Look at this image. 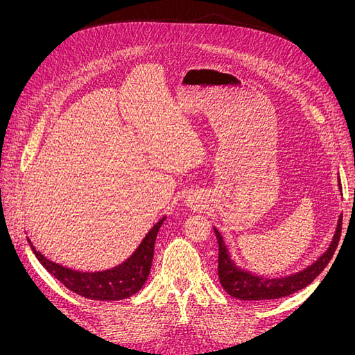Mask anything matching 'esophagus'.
Here are the masks:
<instances>
[{
    "label": "esophagus",
    "mask_w": 355,
    "mask_h": 355,
    "mask_svg": "<svg viewBox=\"0 0 355 355\" xmlns=\"http://www.w3.org/2000/svg\"><path fill=\"white\" fill-rule=\"evenodd\" d=\"M200 201L201 200H200V197L197 194H191V196L187 197V204H188L189 207H194V209L200 206Z\"/></svg>",
    "instance_id": "obj_1"
}]
</instances>
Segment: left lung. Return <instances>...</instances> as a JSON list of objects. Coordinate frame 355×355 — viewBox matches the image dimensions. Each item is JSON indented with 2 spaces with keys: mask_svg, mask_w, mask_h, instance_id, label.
Wrapping results in <instances>:
<instances>
[{
  "mask_svg": "<svg viewBox=\"0 0 355 355\" xmlns=\"http://www.w3.org/2000/svg\"><path fill=\"white\" fill-rule=\"evenodd\" d=\"M339 189L340 180H339ZM342 231V214L338 219L336 231L333 235L329 249L321 254L318 259L306 266L305 270L296 274L287 275L283 278H263L254 275L249 271H244L235 265L231 259L227 245L223 243L220 232L214 228L218 244H219V259H218V275L222 287L228 295L241 300H271L278 297H286L299 290L305 288L308 284L315 280V277L321 274L327 263L330 262L333 253H335Z\"/></svg>",
  "mask_w": 355,
  "mask_h": 355,
  "instance_id": "left-lung-1",
  "label": "left lung"
}]
</instances>
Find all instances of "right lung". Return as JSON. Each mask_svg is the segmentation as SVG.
Listing matches in <instances>:
<instances>
[{
  "mask_svg": "<svg viewBox=\"0 0 355 355\" xmlns=\"http://www.w3.org/2000/svg\"><path fill=\"white\" fill-rule=\"evenodd\" d=\"M164 219L166 218L158 220L149 230L142 243L128 259L111 270L98 272L73 271L67 266L51 262L44 254L35 250L29 239L28 241L41 265L71 292L93 300H121L137 293L148 280L153 265L155 239Z\"/></svg>",
  "mask_w": 355,
  "mask_h": 355,
  "instance_id": "add662e5",
  "label": "right lung"
}]
</instances>
